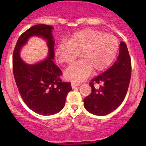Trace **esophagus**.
<instances>
[{"label": "esophagus", "mask_w": 146, "mask_h": 146, "mask_svg": "<svg viewBox=\"0 0 146 146\" xmlns=\"http://www.w3.org/2000/svg\"><path fill=\"white\" fill-rule=\"evenodd\" d=\"M71 86H72V88L75 89V88H76L78 86H79L80 84H78V83H76V82H72Z\"/></svg>", "instance_id": "34e87169"}]
</instances>
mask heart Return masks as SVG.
<instances>
[{
  "mask_svg": "<svg viewBox=\"0 0 146 146\" xmlns=\"http://www.w3.org/2000/svg\"><path fill=\"white\" fill-rule=\"evenodd\" d=\"M118 48V40L114 36L98 30L86 29L76 32L68 42L60 43L55 54L60 63L70 65L80 52L82 59L64 72L68 80L80 82L92 70L96 73L107 69L114 60Z\"/></svg>",
  "mask_w": 146,
  "mask_h": 146,
  "instance_id": "heart-1",
  "label": "heart"
}]
</instances>
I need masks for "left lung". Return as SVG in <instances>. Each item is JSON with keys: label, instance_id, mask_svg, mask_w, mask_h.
Segmentation results:
<instances>
[{"label": "left lung", "instance_id": "left-lung-1", "mask_svg": "<svg viewBox=\"0 0 146 146\" xmlns=\"http://www.w3.org/2000/svg\"><path fill=\"white\" fill-rule=\"evenodd\" d=\"M131 72V64L128 50L125 43L121 42L117 60L90 83L92 93L84 99L86 110L93 114L105 115L117 109L126 95ZM94 83H101L103 85L95 88Z\"/></svg>", "mask_w": 146, "mask_h": 146}]
</instances>
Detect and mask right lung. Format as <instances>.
Instances as JSON below:
<instances>
[{
    "label": "right lung",
    "instance_id": "right-lung-1",
    "mask_svg": "<svg viewBox=\"0 0 146 146\" xmlns=\"http://www.w3.org/2000/svg\"><path fill=\"white\" fill-rule=\"evenodd\" d=\"M52 30V27L46 25L30 28L18 39L13 58L14 76L22 98L30 109L43 115L60 111L65 106L68 93L72 90L71 84L60 78L62 73L53 61L55 41ZM33 36L45 40L49 52L44 59L28 64L21 58L20 51Z\"/></svg>",
    "mask_w": 146,
    "mask_h": 146
}]
</instances>
